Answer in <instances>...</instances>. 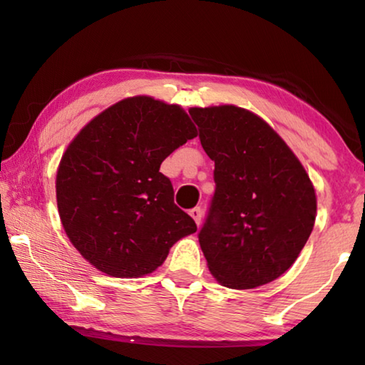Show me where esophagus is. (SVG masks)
<instances>
[{
	"mask_svg": "<svg viewBox=\"0 0 365 365\" xmlns=\"http://www.w3.org/2000/svg\"><path fill=\"white\" fill-rule=\"evenodd\" d=\"M190 215L195 219L196 225H200L201 224V219H202V209L201 207H193L190 211Z\"/></svg>",
	"mask_w": 365,
	"mask_h": 365,
	"instance_id": "1",
	"label": "esophagus"
}]
</instances>
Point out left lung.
<instances>
[{"label":"left lung","mask_w":365,"mask_h":365,"mask_svg":"<svg viewBox=\"0 0 365 365\" xmlns=\"http://www.w3.org/2000/svg\"><path fill=\"white\" fill-rule=\"evenodd\" d=\"M215 191L197 238L211 274L228 288L279 279L304 248L316 191L298 158L261 117L237 106L191 108Z\"/></svg>","instance_id":"8db88e82"}]
</instances>
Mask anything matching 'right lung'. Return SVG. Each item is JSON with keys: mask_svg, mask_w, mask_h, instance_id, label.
I'll list each match as a JSON object with an SVG mask.
<instances>
[{"mask_svg": "<svg viewBox=\"0 0 365 365\" xmlns=\"http://www.w3.org/2000/svg\"><path fill=\"white\" fill-rule=\"evenodd\" d=\"M196 135L180 106L135 96L108 108L73 138L56 177L59 217L71 243L98 270L119 279L151 274L172 245L196 232L159 172Z\"/></svg>", "mask_w": 365, "mask_h": 365, "instance_id": "right-lung-1", "label": "right lung"}]
</instances>
